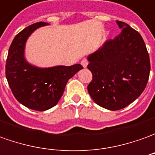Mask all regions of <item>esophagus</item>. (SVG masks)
<instances>
[{
	"instance_id": "1",
	"label": "esophagus",
	"mask_w": 155,
	"mask_h": 155,
	"mask_svg": "<svg viewBox=\"0 0 155 155\" xmlns=\"http://www.w3.org/2000/svg\"><path fill=\"white\" fill-rule=\"evenodd\" d=\"M81 65L84 67V68H86L87 66H88V61L86 59H83L81 61Z\"/></svg>"
}]
</instances>
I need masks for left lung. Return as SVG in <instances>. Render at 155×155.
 <instances>
[{"label":"left lung","instance_id":"left-lung-1","mask_svg":"<svg viewBox=\"0 0 155 155\" xmlns=\"http://www.w3.org/2000/svg\"><path fill=\"white\" fill-rule=\"evenodd\" d=\"M120 35L88 56L93 74L88 91L98 105L110 110L125 108L146 88L150 61L144 41L127 23L116 21Z\"/></svg>","mask_w":155,"mask_h":155}]
</instances>
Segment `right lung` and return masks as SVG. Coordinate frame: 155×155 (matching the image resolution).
<instances>
[{"label":"right lung","instance_id":"right-lung-1","mask_svg":"<svg viewBox=\"0 0 155 155\" xmlns=\"http://www.w3.org/2000/svg\"><path fill=\"white\" fill-rule=\"evenodd\" d=\"M49 23L36 22L16 35L6 63V79L15 98L24 106L38 111L54 107L63 94L68 80L83 69L80 64L39 67L27 61L25 45L28 37Z\"/></svg>","mask_w":155,"mask_h":155}]
</instances>
